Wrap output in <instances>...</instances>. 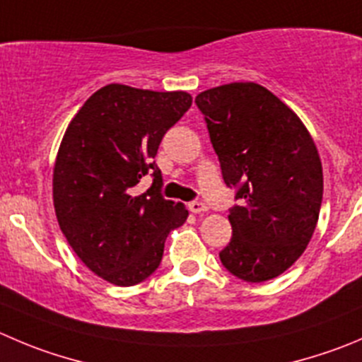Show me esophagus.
I'll return each instance as SVG.
<instances>
[{
	"mask_svg": "<svg viewBox=\"0 0 362 362\" xmlns=\"http://www.w3.org/2000/svg\"><path fill=\"white\" fill-rule=\"evenodd\" d=\"M188 209H190L192 213H204L208 211V206L201 201H192L190 204H188Z\"/></svg>",
	"mask_w": 362,
	"mask_h": 362,
	"instance_id": "esophagus-1",
	"label": "esophagus"
}]
</instances>
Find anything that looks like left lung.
Segmentation results:
<instances>
[{"label":"left lung","mask_w":362,"mask_h":362,"mask_svg":"<svg viewBox=\"0 0 362 362\" xmlns=\"http://www.w3.org/2000/svg\"><path fill=\"white\" fill-rule=\"evenodd\" d=\"M195 103L223 183L240 199L220 261L247 282L277 277L302 256L318 222L323 172L315 140L290 106L252 81L209 88Z\"/></svg>","instance_id":"8db88e82"}]
</instances>
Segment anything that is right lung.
I'll return each mask as SVG.
<instances>
[{
	"label": "right lung",
	"instance_id": "right-lung-1",
	"mask_svg": "<svg viewBox=\"0 0 362 362\" xmlns=\"http://www.w3.org/2000/svg\"><path fill=\"white\" fill-rule=\"evenodd\" d=\"M190 106L188 92L112 83L94 92L65 129L53 168L58 226L85 267L115 286L149 277L168 233L187 222L185 204L161 197L154 156ZM146 173L153 185L136 194Z\"/></svg>",
	"mask_w": 362,
	"mask_h": 362
}]
</instances>
